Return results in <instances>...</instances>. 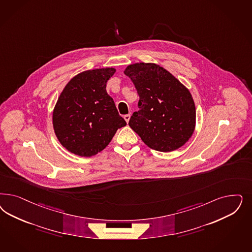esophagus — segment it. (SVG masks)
Masks as SVG:
<instances>
[{
	"label": "esophagus",
	"instance_id": "34e87169",
	"mask_svg": "<svg viewBox=\"0 0 252 252\" xmlns=\"http://www.w3.org/2000/svg\"><path fill=\"white\" fill-rule=\"evenodd\" d=\"M130 114H127V115H124V120L126 121V122H129L130 121Z\"/></svg>",
	"mask_w": 252,
	"mask_h": 252
}]
</instances>
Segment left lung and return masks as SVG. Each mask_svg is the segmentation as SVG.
<instances>
[{
    "label": "left lung",
    "mask_w": 252,
    "mask_h": 252,
    "mask_svg": "<svg viewBox=\"0 0 252 252\" xmlns=\"http://www.w3.org/2000/svg\"><path fill=\"white\" fill-rule=\"evenodd\" d=\"M124 74L139 95V110L130 117V128L157 151L171 152L184 146L195 130V103L190 92L156 64L128 65Z\"/></svg>",
    "instance_id": "8db88e82"
}]
</instances>
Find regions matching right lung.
Segmentation results:
<instances>
[{"instance_id": "obj_1", "label": "right lung", "mask_w": 252, "mask_h": 252, "mask_svg": "<svg viewBox=\"0 0 252 252\" xmlns=\"http://www.w3.org/2000/svg\"><path fill=\"white\" fill-rule=\"evenodd\" d=\"M112 67L78 74L65 85L53 113L57 137L69 152L92 157L110 143L127 123L106 93Z\"/></svg>"}]
</instances>
